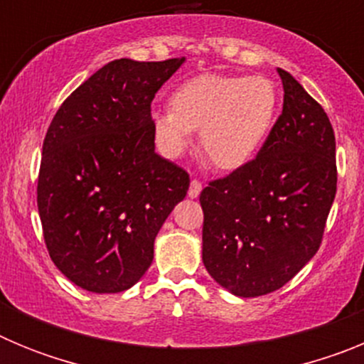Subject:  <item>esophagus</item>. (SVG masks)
Returning <instances> with one entry per match:
<instances>
[{"label":"esophagus","instance_id":"obj_1","mask_svg":"<svg viewBox=\"0 0 364 364\" xmlns=\"http://www.w3.org/2000/svg\"><path fill=\"white\" fill-rule=\"evenodd\" d=\"M200 191H202V182L197 178H193L191 186H189V191H188L189 198H197L198 195H200Z\"/></svg>","mask_w":364,"mask_h":364}]
</instances>
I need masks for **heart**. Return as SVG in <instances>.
<instances>
[{"mask_svg":"<svg viewBox=\"0 0 364 364\" xmlns=\"http://www.w3.org/2000/svg\"><path fill=\"white\" fill-rule=\"evenodd\" d=\"M171 111L153 112L151 129L160 149L176 159L200 129V149L215 167L231 171L259 153L279 105L275 83L264 76L200 74L180 83Z\"/></svg>","mask_w":364,"mask_h":364,"instance_id":"heart-1","label":"heart"}]
</instances>
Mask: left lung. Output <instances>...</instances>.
<instances>
[{
    "instance_id": "obj_1",
    "label": "left lung",
    "mask_w": 364,
    "mask_h": 364,
    "mask_svg": "<svg viewBox=\"0 0 364 364\" xmlns=\"http://www.w3.org/2000/svg\"><path fill=\"white\" fill-rule=\"evenodd\" d=\"M281 117L255 159L200 193L202 260L239 297L279 290L317 253L337 191L330 118L286 70Z\"/></svg>"
}]
</instances>
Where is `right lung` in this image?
<instances>
[{
	"instance_id": "1",
	"label": "right lung",
	"mask_w": 364,
	"mask_h": 364,
	"mask_svg": "<svg viewBox=\"0 0 364 364\" xmlns=\"http://www.w3.org/2000/svg\"><path fill=\"white\" fill-rule=\"evenodd\" d=\"M182 63L109 62L67 96L47 129L38 175L45 246L83 290L136 284L188 193V171L154 153L151 129V102Z\"/></svg>"
}]
</instances>
